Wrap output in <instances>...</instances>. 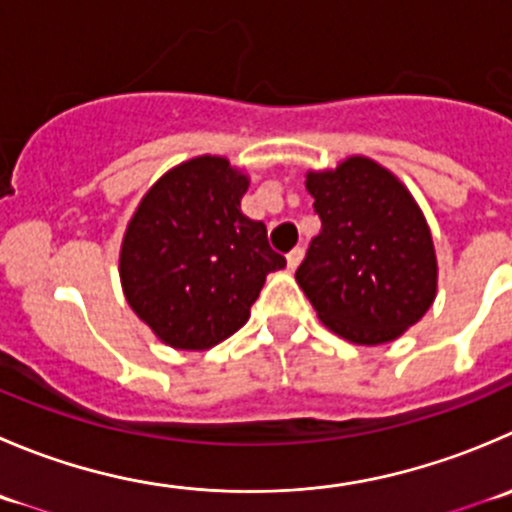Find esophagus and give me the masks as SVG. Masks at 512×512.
<instances>
[{"instance_id": "esophagus-1", "label": "esophagus", "mask_w": 512, "mask_h": 512, "mask_svg": "<svg viewBox=\"0 0 512 512\" xmlns=\"http://www.w3.org/2000/svg\"><path fill=\"white\" fill-rule=\"evenodd\" d=\"M302 255H305L302 247H295V250L287 252V270H297V265L302 262Z\"/></svg>"}]
</instances>
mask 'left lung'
Here are the masks:
<instances>
[{
    "instance_id": "obj_1",
    "label": "left lung",
    "mask_w": 512,
    "mask_h": 512,
    "mask_svg": "<svg viewBox=\"0 0 512 512\" xmlns=\"http://www.w3.org/2000/svg\"><path fill=\"white\" fill-rule=\"evenodd\" d=\"M320 232L295 280L327 330L355 345H385L438 295V257L423 210L380 162L350 155L307 170Z\"/></svg>"
}]
</instances>
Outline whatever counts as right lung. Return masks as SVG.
Returning <instances> with one entry per match:
<instances>
[{
    "label": "right lung",
    "mask_w": 512,
    "mask_h": 512,
    "mask_svg": "<svg viewBox=\"0 0 512 512\" xmlns=\"http://www.w3.org/2000/svg\"><path fill=\"white\" fill-rule=\"evenodd\" d=\"M250 175L200 155L167 170L137 205L119 247L127 305L175 350H210L250 317L265 277L287 265L267 227L242 215Z\"/></svg>",
    "instance_id": "1"
}]
</instances>
